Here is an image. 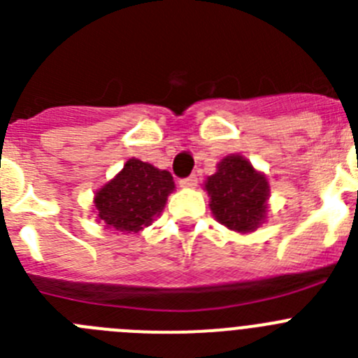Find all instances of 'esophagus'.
Returning a JSON list of instances; mask_svg holds the SVG:
<instances>
[{"instance_id": "1", "label": "esophagus", "mask_w": 358, "mask_h": 358, "mask_svg": "<svg viewBox=\"0 0 358 358\" xmlns=\"http://www.w3.org/2000/svg\"><path fill=\"white\" fill-rule=\"evenodd\" d=\"M197 176H189L186 177V179H181V182L179 185L182 186V188H195L197 186Z\"/></svg>"}]
</instances>
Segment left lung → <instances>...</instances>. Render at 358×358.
<instances>
[{
  "instance_id": "left-lung-1",
  "label": "left lung",
  "mask_w": 358,
  "mask_h": 358,
  "mask_svg": "<svg viewBox=\"0 0 358 358\" xmlns=\"http://www.w3.org/2000/svg\"><path fill=\"white\" fill-rule=\"evenodd\" d=\"M210 210L218 222L238 233L256 231L267 218V177L245 157L231 154L204 182Z\"/></svg>"
}]
</instances>
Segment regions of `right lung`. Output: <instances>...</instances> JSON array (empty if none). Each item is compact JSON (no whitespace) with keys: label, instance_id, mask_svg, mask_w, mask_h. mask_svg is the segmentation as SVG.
<instances>
[{"label":"right lung","instance_id":"obj_1","mask_svg":"<svg viewBox=\"0 0 358 358\" xmlns=\"http://www.w3.org/2000/svg\"><path fill=\"white\" fill-rule=\"evenodd\" d=\"M173 188L170 172L132 157L94 195L96 220L122 233H138L163 211Z\"/></svg>","mask_w":358,"mask_h":358}]
</instances>
